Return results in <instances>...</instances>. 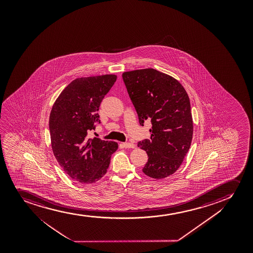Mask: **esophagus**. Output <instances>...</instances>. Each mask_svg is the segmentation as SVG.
Listing matches in <instances>:
<instances>
[{
  "mask_svg": "<svg viewBox=\"0 0 253 253\" xmlns=\"http://www.w3.org/2000/svg\"><path fill=\"white\" fill-rule=\"evenodd\" d=\"M122 146H123V148H133L135 147L133 143H131V142H122Z\"/></svg>",
  "mask_w": 253,
  "mask_h": 253,
  "instance_id": "1",
  "label": "esophagus"
}]
</instances>
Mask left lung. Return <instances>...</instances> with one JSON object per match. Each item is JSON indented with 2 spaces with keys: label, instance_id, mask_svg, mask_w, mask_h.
Returning <instances> with one entry per match:
<instances>
[{
  "label": "left lung",
  "instance_id": "obj_1",
  "mask_svg": "<svg viewBox=\"0 0 253 253\" xmlns=\"http://www.w3.org/2000/svg\"><path fill=\"white\" fill-rule=\"evenodd\" d=\"M140 125L150 120V137L137 146L148 154L143 173L163 179L177 170L188 152L193 133L191 104L183 86L153 68L122 74Z\"/></svg>",
  "mask_w": 253,
  "mask_h": 253
}]
</instances>
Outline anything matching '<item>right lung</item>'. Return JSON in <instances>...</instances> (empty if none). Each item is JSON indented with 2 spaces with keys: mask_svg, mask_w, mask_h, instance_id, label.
<instances>
[{
  "mask_svg": "<svg viewBox=\"0 0 253 253\" xmlns=\"http://www.w3.org/2000/svg\"><path fill=\"white\" fill-rule=\"evenodd\" d=\"M113 74L80 78L65 87L49 115L53 154L70 177L80 183L92 184L107 172L117 142L94 137L89 131L99 122V105L116 81Z\"/></svg>",
  "mask_w": 253,
  "mask_h": 253,
  "instance_id": "add662e5",
  "label": "right lung"
}]
</instances>
